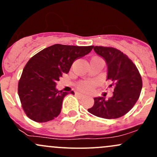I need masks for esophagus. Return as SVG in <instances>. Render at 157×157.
I'll use <instances>...</instances> for the list:
<instances>
[{"label":"esophagus","instance_id":"esophagus-1","mask_svg":"<svg viewBox=\"0 0 157 157\" xmlns=\"http://www.w3.org/2000/svg\"><path fill=\"white\" fill-rule=\"evenodd\" d=\"M75 94H76V96L80 97V98H82V97H85V95L82 94H81V93H76Z\"/></svg>","mask_w":157,"mask_h":157}]
</instances>
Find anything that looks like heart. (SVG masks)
<instances>
[{"instance_id": "heart-1", "label": "heart", "mask_w": 157, "mask_h": 157, "mask_svg": "<svg viewBox=\"0 0 157 157\" xmlns=\"http://www.w3.org/2000/svg\"><path fill=\"white\" fill-rule=\"evenodd\" d=\"M95 84H96L95 81H82V82H80V83L77 85V87L81 91H85V92H89V91H91L94 89Z\"/></svg>"}]
</instances>
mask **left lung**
Here are the masks:
<instances>
[{"mask_svg":"<svg viewBox=\"0 0 157 157\" xmlns=\"http://www.w3.org/2000/svg\"><path fill=\"white\" fill-rule=\"evenodd\" d=\"M94 50L104 58L108 66L107 80L112 81L113 96L94 98V104L88 111L105 119H117L125 115L134 107L142 87V77L137 68L128 56L112 47L94 46Z\"/></svg>","mask_w":157,"mask_h":157,"instance_id":"1","label":"left lung"}]
</instances>
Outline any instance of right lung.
Listing matches in <instances>:
<instances>
[{"mask_svg":"<svg viewBox=\"0 0 157 157\" xmlns=\"http://www.w3.org/2000/svg\"><path fill=\"white\" fill-rule=\"evenodd\" d=\"M93 47L55 44L28 61L17 89L22 108L29 118L46 122L60 114L63 100L68 93L56 89L57 82L63 74L68 73L74 61L88 55Z\"/></svg>","mask_w":157,"mask_h":157,"instance_id":"1","label":"right lung"}]
</instances>
